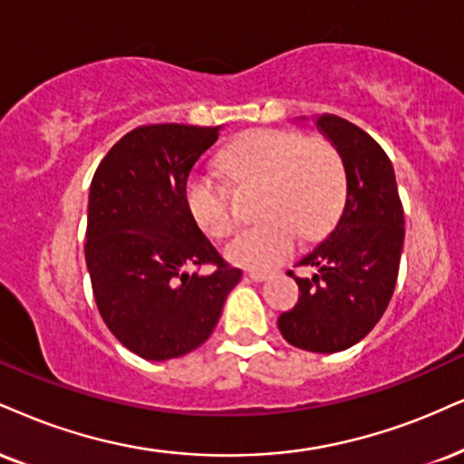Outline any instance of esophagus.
<instances>
[{"instance_id":"34e87169","label":"esophagus","mask_w":464,"mask_h":464,"mask_svg":"<svg viewBox=\"0 0 464 464\" xmlns=\"http://www.w3.org/2000/svg\"><path fill=\"white\" fill-rule=\"evenodd\" d=\"M271 276H273L271 271H249L247 273V277L251 279V282H266Z\"/></svg>"}]
</instances>
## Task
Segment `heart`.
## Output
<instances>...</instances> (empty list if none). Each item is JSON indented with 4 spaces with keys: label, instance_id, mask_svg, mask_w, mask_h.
I'll use <instances>...</instances> for the list:
<instances>
[{
    "label": "heart",
    "instance_id": "obj_1",
    "mask_svg": "<svg viewBox=\"0 0 464 464\" xmlns=\"http://www.w3.org/2000/svg\"><path fill=\"white\" fill-rule=\"evenodd\" d=\"M227 174L243 185H260L262 223L227 245L234 265L268 268L284 260L296 241L314 243L327 237L346 202V163L323 137H303L293 130L260 129L234 140L221 154ZM188 213L213 238L237 230L230 188L210 176L187 180Z\"/></svg>",
    "mask_w": 464,
    "mask_h": 464
}]
</instances>
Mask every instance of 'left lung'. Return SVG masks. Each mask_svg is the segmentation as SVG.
I'll return each instance as SVG.
<instances>
[{
	"mask_svg": "<svg viewBox=\"0 0 464 464\" xmlns=\"http://www.w3.org/2000/svg\"><path fill=\"white\" fill-rule=\"evenodd\" d=\"M316 124L346 163V202L334 232L299 262L318 273L312 279L290 273L301 295L277 327L301 351L340 353L363 340L390 305L404 210L390 157L363 129L334 113Z\"/></svg>",
	"mask_w": 464,
	"mask_h": 464,
	"instance_id": "obj_1",
	"label": "left lung"
}]
</instances>
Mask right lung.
Segmentation results:
<instances>
[{
	"mask_svg": "<svg viewBox=\"0 0 464 464\" xmlns=\"http://www.w3.org/2000/svg\"><path fill=\"white\" fill-rule=\"evenodd\" d=\"M219 127L146 124L116 141L94 171L85 262L102 320L148 362L182 357L213 334L243 271L221 258L188 213V171ZM210 264L202 276L188 267Z\"/></svg>",
	"mask_w": 464,
	"mask_h": 464,
	"instance_id": "obj_1",
	"label": "right lung"
}]
</instances>
